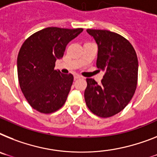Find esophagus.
I'll use <instances>...</instances> for the list:
<instances>
[{"instance_id": "obj_1", "label": "esophagus", "mask_w": 157, "mask_h": 157, "mask_svg": "<svg viewBox=\"0 0 157 157\" xmlns=\"http://www.w3.org/2000/svg\"><path fill=\"white\" fill-rule=\"evenodd\" d=\"M81 78V76H80L79 74H75L74 75V80H77V79H80Z\"/></svg>"}]
</instances>
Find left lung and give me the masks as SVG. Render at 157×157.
<instances>
[{"label": "left lung", "mask_w": 157, "mask_h": 157, "mask_svg": "<svg viewBox=\"0 0 157 157\" xmlns=\"http://www.w3.org/2000/svg\"><path fill=\"white\" fill-rule=\"evenodd\" d=\"M98 45L97 67L105 72L98 85L87 78L85 100L92 113L100 117H113L129 103L136 89L138 60L128 40L108 30L87 29Z\"/></svg>", "instance_id": "obj_1"}]
</instances>
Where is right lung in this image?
I'll list each match as a JSON object with an SVG mask.
<instances>
[{"label":"right lung","mask_w":157,"mask_h":157,"mask_svg":"<svg viewBox=\"0 0 157 157\" xmlns=\"http://www.w3.org/2000/svg\"><path fill=\"white\" fill-rule=\"evenodd\" d=\"M83 29L48 27L28 37L17 56L19 85L33 109L44 114L57 111L66 101L73 81L71 73L54 69L56 59Z\"/></svg>","instance_id":"obj_1"}]
</instances>
